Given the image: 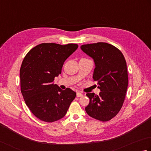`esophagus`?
<instances>
[{
    "label": "esophagus",
    "instance_id": "esophagus-1",
    "mask_svg": "<svg viewBox=\"0 0 151 151\" xmlns=\"http://www.w3.org/2000/svg\"><path fill=\"white\" fill-rule=\"evenodd\" d=\"M76 96H77V97H82V96H83V93H81V92H78L77 93H76Z\"/></svg>",
    "mask_w": 151,
    "mask_h": 151
}]
</instances>
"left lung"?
<instances>
[{
    "instance_id": "left-lung-1",
    "label": "left lung",
    "mask_w": 151,
    "mask_h": 151,
    "mask_svg": "<svg viewBox=\"0 0 151 151\" xmlns=\"http://www.w3.org/2000/svg\"><path fill=\"white\" fill-rule=\"evenodd\" d=\"M81 49L94 59L93 79L101 91L99 95L87 93L90 102L85 110L93 118L109 121L118 114L125 100L128 86L125 57L118 49L107 43L83 45Z\"/></svg>"
}]
</instances>
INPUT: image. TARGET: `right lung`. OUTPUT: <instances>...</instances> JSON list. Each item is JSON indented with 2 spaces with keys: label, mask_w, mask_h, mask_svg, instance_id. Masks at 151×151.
Here are the masks:
<instances>
[{
  "label": "right lung",
  "mask_w": 151,
  "mask_h": 151,
  "mask_svg": "<svg viewBox=\"0 0 151 151\" xmlns=\"http://www.w3.org/2000/svg\"><path fill=\"white\" fill-rule=\"evenodd\" d=\"M78 47L75 43H41L24 57L20 70L21 92L30 111L42 121L63 118L76 97L75 92L69 88L63 90L53 81Z\"/></svg>",
  "instance_id": "obj_1"
}]
</instances>
